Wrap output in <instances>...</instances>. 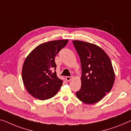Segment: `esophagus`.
Masks as SVG:
<instances>
[{"label": "esophagus", "instance_id": "34e87169", "mask_svg": "<svg viewBox=\"0 0 131 131\" xmlns=\"http://www.w3.org/2000/svg\"><path fill=\"white\" fill-rule=\"evenodd\" d=\"M72 77H66V79L67 81H70L72 79Z\"/></svg>", "mask_w": 131, "mask_h": 131}]
</instances>
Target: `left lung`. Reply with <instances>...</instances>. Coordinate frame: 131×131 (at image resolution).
I'll return each mask as SVG.
<instances>
[{
    "instance_id": "8db88e82",
    "label": "left lung",
    "mask_w": 131,
    "mask_h": 131,
    "mask_svg": "<svg viewBox=\"0 0 131 131\" xmlns=\"http://www.w3.org/2000/svg\"><path fill=\"white\" fill-rule=\"evenodd\" d=\"M81 60V88L76 92L78 99L87 104L101 101L111 91L115 73L107 54L99 46L83 41L73 40Z\"/></svg>"
}]
</instances>
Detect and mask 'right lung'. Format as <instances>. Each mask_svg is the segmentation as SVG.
I'll return each instance as SVG.
<instances>
[{
    "instance_id": "add662e5",
    "label": "right lung",
    "mask_w": 131,
    "mask_h": 131,
    "mask_svg": "<svg viewBox=\"0 0 131 131\" xmlns=\"http://www.w3.org/2000/svg\"><path fill=\"white\" fill-rule=\"evenodd\" d=\"M68 42V40H58L44 43L26 58L22 68V79L32 96L46 100L59 91L63 81L56 75L54 57Z\"/></svg>"
}]
</instances>
